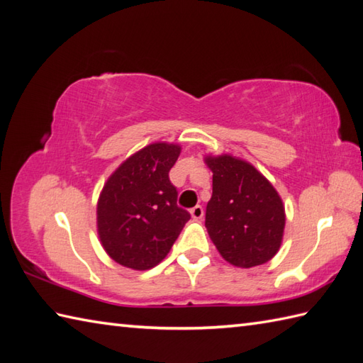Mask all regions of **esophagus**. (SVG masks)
I'll use <instances>...</instances> for the list:
<instances>
[{
  "label": "esophagus",
  "instance_id": "obj_1",
  "mask_svg": "<svg viewBox=\"0 0 363 363\" xmlns=\"http://www.w3.org/2000/svg\"><path fill=\"white\" fill-rule=\"evenodd\" d=\"M190 213H191V217H194L195 220H201L203 218V215H204V211H203V206H195L194 209L190 211Z\"/></svg>",
  "mask_w": 363,
  "mask_h": 363
}]
</instances>
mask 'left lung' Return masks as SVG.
<instances>
[{
	"mask_svg": "<svg viewBox=\"0 0 363 363\" xmlns=\"http://www.w3.org/2000/svg\"><path fill=\"white\" fill-rule=\"evenodd\" d=\"M212 169V198L206 228L229 264L262 265L282 242L285 213L274 187L248 162L233 156L206 157Z\"/></svg>",
	"mask_w": 363,
	"mask_h": 363,
	"instance_id": "1",
	"label": "left lung"
}]
</instances>
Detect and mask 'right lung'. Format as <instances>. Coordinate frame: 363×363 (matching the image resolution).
Listing matches in <instances>:
<instances>
[{"mask_svg": "<svg viewBox=\"0 0 363 363\" xmlns=\"http://www.w3.org/2000/svg\"><path fill=\"white\" fill-rule=\"evenodd\" d=\"M179 152L177 145H148L106 182L98 201V233L106 252L120 265L156 267L190 220L177 206V190L168 176Z\"/></svg>", "mask_w": 363, "mask_h": 363, "instance_id": "1", "label": "right lung"}]
</instances>
